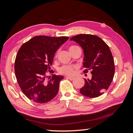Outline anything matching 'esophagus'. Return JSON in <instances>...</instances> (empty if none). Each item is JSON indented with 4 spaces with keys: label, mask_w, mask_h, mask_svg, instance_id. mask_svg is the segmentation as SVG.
Returning <instances> with one entry per match:
<instances>
[{
    "label": "esophagus",
    "mask_w": 133,
    "mask_h": 133,
    "mask_svg": "<svg viewBox=\"0 0 133 133\" xmlns=\"http://www.w3.org/2000/svg\"><path fill=\"white\" fill-rule=\"evenodd\" d=\"M66 78L67 79H69L70 80H73L74 79V77H71V76H66Z\"/></svg>",
    "instance_id": "1"
}]
</instances>
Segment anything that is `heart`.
<instances>
[{
	"label": "heart",
	"mask_w": 133,
	"mask_h": 133,
	"mask_svg": "<svg viewBox=\"0 0 133 133\" xmlns=\"http://www.w3.org/2000/svg\"><path fill=\"white\" fill-rule=\"evenodd\" d=\"M76 46H71L69 48V50ZM78 68V66L76 65H65L59 68V71L61 74L67 75H73L75 73V70Z\"/></svg>",
	"instance_id": "heart-1"
}]
</instances>
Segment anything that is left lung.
Wrapping results in <instances>:
<instances>
[{"mask_svg": "<svg viewBox=\"0 0 133 133\" xmlns=\"http://www.w3.org/2000/svg\"><path fill=\"white\" fill-rule=\"evenodd\" d=\"M70 40L82 48L84 73L90 70L92 75L91 79H84L85 84L80 92L89 98L98 97L107 90L114 75V62L109 47L94 35L79 34Z\"/></svg>", "mask_w": 133, "mask_h": 133, "instance_id": "obj_1", "label": "left lung"}]
</instances>
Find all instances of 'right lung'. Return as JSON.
<instances>
[{
	"mask_svg": "<svg viewBox=\"0 0 133 133\" xmlns=\"http://www.w3.org/2000/svg\"><path fill=\"white\" fill-rule=\"evenodd\" d=\"M68 39V37L36 36L20 48L15 61V73L20 88L28 99L43 104L57 95L63 76L53 75L46 80V74L48 70L53 72L49 70L54 54Z\"/></svg>",
	"mask_w": 133,
	"mask_h": 133,
	"instance_id": "1",
	"label": "right lung"
}]
</instances>
